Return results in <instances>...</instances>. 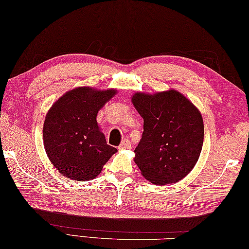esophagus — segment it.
Listing matches in <instances>:
<instances>
[{
  "label": "esophagus",
  "instance_id": "obj_1",
  "mask_svg": "<svg viewBox=\"0 0 249 249\" xmlns=\"http://www.w3.org/2000/svg\"><path fill=\"white\" fill-rule=\"evenodd\" d=\"M130 146H131L130 141L128 139H124L123 141H122V143L120 144L119 149L120 150H126V149H130Z\"/></svg>",
  "mask_w": 249,
  "mask_h": 249
}]
</instances>
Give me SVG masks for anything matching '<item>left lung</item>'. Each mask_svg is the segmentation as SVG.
I'll use <instances>...</instances> for the list:
<instances>
[{"instance_id":"left-lung-1","label":"left lung","mask_w":249,"mask_h":249,"mask_svg":"<svg viewBox=\"0 0 249 249\" xmlns=\"http://www.w3.org/2000/svg\"><path fill=\"white\" fill-rule=\"evenodd\" d=\"M131 100L143 118V133L134 151L142 176L156 185L178 182L193 170L202 150V116L174 89L136 93Z\"/></svg>"}]
</instances>
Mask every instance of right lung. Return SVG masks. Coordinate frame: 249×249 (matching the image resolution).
Returning a JSON list of instances; mask_svg holds the SVG:
<instances>
[{"mask_svg":"<svg viewBox=\"0 0 249 249\" xmlns=\"http://www.w3.org/2000/svg\"><path fill=\"white\" fill-rule=\"evenodd\" d=\"M114 94L115 89L78 88L63 95L49 110L43 130L45 150L63 176L91 181L118 152L107 144L96 121L98 110Z\"/></svg>","mask_w":249,"mask_h":249,"instance_id":"add662e5","label":"right lung"}]
</instances>
